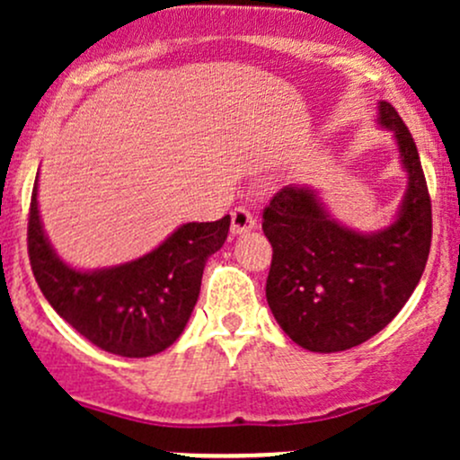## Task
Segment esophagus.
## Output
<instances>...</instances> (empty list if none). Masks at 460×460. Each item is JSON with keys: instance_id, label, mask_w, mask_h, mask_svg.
Masks as SVG:
<instances>
[{"instance_id": "1", "label": "esophagus", "mask_w": 460, "mask_h": 460, "mask_svg": "<svg viewBox=\"0 0 460 460\" xmlns=\"http://www.w3.org/2000/svg\"><path fill=\"white\" fill-rule=\"evenodd\" d=\"M255 226H257L255 216L248 212L246 208H235L234 212H231V234L234 235L246 234V231L255 229Z\"/></svg>"}]
</instances>
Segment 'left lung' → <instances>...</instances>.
<instances>
[{
	"label": "left lung",
	"mask_w": 460,
	"mask_h": 460,
	"mask_svg": "<svg viewBox=\"0 0 460 460\" xmlns=\"http://www.w3.org/2000/svg\"><path fill=\"white\" fill-rule=\"evenodd\" d=\"M376 120L394 134L409 179L392 225L372 234L350 229L332 218L315 190L296 183L279 190L263 209L272 244L268 305L305 350H348L383 331L429 261L430 197L413 136L387 102H378Z\"/></svg>",
	"instance_id": "left-lung-1"
}]
</instances>
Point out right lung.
Wrapping results in <instances>:
<instances>
[{
  "instance_id": "1",
  "label": "right lung",
  "mask_w": 460,
  "mask_h": 460,
  "mask_svg": "<svg viewBox=\"0 0 460 460\" xmlns=\"http://www.w3.org/2000/svg\"><path fill=\"white\" fill-rule=\"evenodd\" d=\"M231 216L216 223H186L160 246L119 266L77 270L58 257L39 214L34 181L28 223L31 272L62 320L112 355L151 357L175 344L200 292L209 255L220 251Z\"/></svg>"
}]
</instances>
